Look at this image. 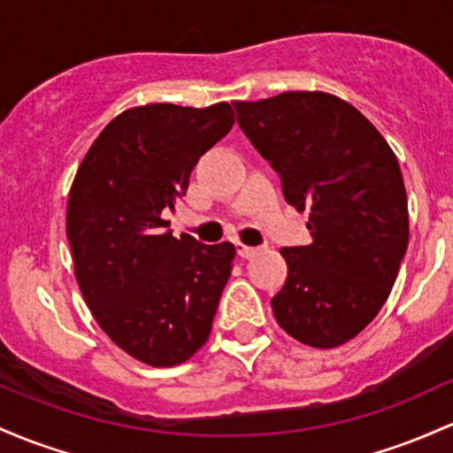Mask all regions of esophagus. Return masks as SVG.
<instances>
[{
  "label": "esophagus",
  "instance_id": "esophagus-1",
  "mask_svg": "<svg viewBox=\"0 0 453 453\" xmlns=\"http://www.w3.org/2000/svg\"><path fill=\"white\" fill-rule=\"evenodd\" d=\"M236 253L241 257H245V260H250V257H253L257 253L256 247H250V245H242V242H236Z\"/></svg>",
  "mask_w": 453,
  "mask_h": 453
}]
</instances>
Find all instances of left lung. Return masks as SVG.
Returning a JSON list of instances; mask_svg holds the SVG:
<instances>
[{
	"label": "left lung",
	"mask_w": 453,
	"mask_h": 453,
	"mask_svg": "<svg viewBox=\"0 0 453 453\" xmlns=\"http://www.w3.org/2000/svg\"><path fill=\"white\" fill-rule=\"evenodd\" d=\"M234 107L242 133L281 176L286 202L310 212L314 242L281 250L288 280L271 301L275 320L305 346L346 344L385 305L409 245L395 154L359 109L329 92Z\"/></svg>",
	"instance_id": "8db88e82"
}]
</instances>
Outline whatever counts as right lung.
Returning <instances> with one entry per match:
<instances>
[{"mask_svg": "<svg viewBox=\"0 0 453 453\" xmlns=\"http://www.w3.org/2000/svg\"><path fill=\"white\" fill-rule=\"evenodd\" d=\"M232 124L230 103L131 107L74 173L66 236L79 290L109 340L146 365L185 364L211 335L236 250L172 236L163 211L185 196L197 158Z\"/></svg>", "mask_w": 453, "mask_h": 453, "instance_id": "1", "label": "right lung"}]
</instances>
